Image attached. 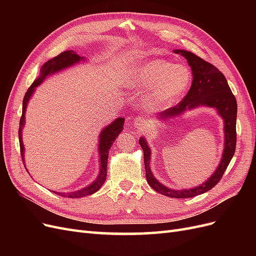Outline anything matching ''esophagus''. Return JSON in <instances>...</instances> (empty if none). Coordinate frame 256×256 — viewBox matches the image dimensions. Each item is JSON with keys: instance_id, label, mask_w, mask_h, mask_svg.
<instances>
[{"instance_id": "obj_1", "label": "esophagus", "mask_w": 256, "mask_h": 256, "mask_svg": "<svg viewBox=\"0 0 256 256\" xmlns=\"http://www.w3.org/2000/svg\"><path fill=\"white\" fill-rule=\"evenodd\" d=\"M134 126L136 129L144 130V129H146L147 127H148V122L138 118H136V120L134 122Z\"/></svg>"}]
</instances>
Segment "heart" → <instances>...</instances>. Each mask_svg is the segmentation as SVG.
<instances>
[{"mask_svg":"<svg viewBox=\"0 0 256 256\" xmlns=\"http://www.w3.org/2000/svg\"><path fill=\"white\" fill-rule=\"evenodd\" d=\"M191 79V72L186 65L173 64L164 58H152L129 70L124 83L128 88H146L141 104L146 111L156 112L177 102L189 88Z\"/></svg>","mask_w":256,"mask_h":256,"instance_id":"heart-1","label":"heart"}]
</instances>
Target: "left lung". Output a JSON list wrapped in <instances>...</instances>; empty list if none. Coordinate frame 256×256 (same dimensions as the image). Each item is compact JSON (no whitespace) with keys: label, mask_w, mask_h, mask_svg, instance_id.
<instances>
[{"label":"left lung","mask_w":256,"mask_h":256,"mask_svg":"<svg viewBox=\"0 0 256 256\" xmlns=\"http://www.w3.org/2000/svg\"><path fill=\"white\" fill-rule=\"evenodd\" d=\"M175 53L180 54L187 60L192 70V84L188 94L184 97L177 106L162 111L158 115L160 122H166L175 116H180L187 110H193L198 106H208L216 109V113L223 120L224 124V148L222 158L216 170L208 180L198 187L190 189L174 190L162 184L157 180L152 173L150 166L152 152L144 136H141L140 143L144 152V164L146 172V180L150 187L168 198H193L212 189L222 178L230 162L234 156L236 148V118H237V102L236 98L232 92L224 74L212 64L196 56L194 53L186 50H174Z\"/></svg>","instance_id":"obj_1"}]
</instances>
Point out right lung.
Wrapping results in <instances>:
<instances>
[{"label": "right lung", "mask_w": 256, "mask_h": 256, "mask_svg": "<svg viewBox=\"0 0 256 256\" xmlns=\"http://www.w3.org/2000/svg\"><path fill=\"white\" fill-rule=\"evenodd\" d=\"M81 60H85L83 56H80L79 54H76L74 50H67L62 52L58 54V56L53 58L49 60L48 62L42 66L40 68V74L38 78L33 82V84L28 88V92H26L24 98H23V104H22V116L20 118V125H19V141H20V150H21V156L22 160L24 162V145H23L22 141V129L23 126L26 124V106L28 104L30 98L33 96L34 92L38 85H40L44 80L47 78V76L54 74L56 72H60L64 69H67L69 67H72L76 64L80 63ZM124 120L125 118H118L115 120H113L110 125H108L104 127L102 132L99 134V143H98V154H99V173L96 180L92 182L90 184L86 186V187L78 190V191H74V192H56L52 191L56 194L64 196V198H83L86 196H90L92 193L97 192L100 188L102 187V184L106 182V166H108V156H109V150L111 148L112 144L116 140V138L118 136V134L122 132V130L124 128Z\"/></svg>", "instance_id": "add662e5"}]
</instances>
